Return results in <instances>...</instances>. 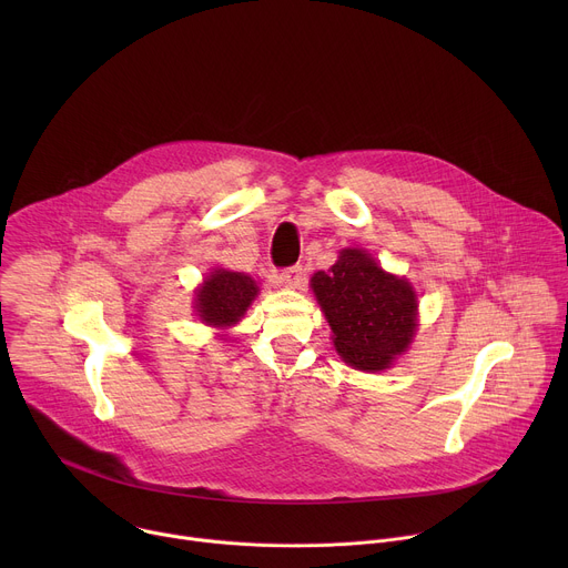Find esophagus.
Here are the masks:
<instances>
[{
  "label": "esophagus",
  "mask_w": 568,
  "mask_h": 568,
  "mask_svg": "<svg viewBox=\"0 0 568 568\" xmlns=\"http://www.w3.org/2000/svg\"><path fill=\"white\" fill-rule=\"evenodd\" d=\"M303 281H305V270H303V265H292V267H287V270L281 272V283H283L285 287H301Z\"/></svg>",
  "instance_id": "34e87169"
}]
</instances>
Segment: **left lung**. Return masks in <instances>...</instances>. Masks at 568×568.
<instances>
[{
    "label": "left lung",
    "mask_w": 568,
    "mask_h": 568,
    "mask_svg": "<svg viewBox=\"0 0 568 568\" xmlns=\"http://www.w3.org/2000/svg\"><path fill=\"white\" fill-rule=\"evenodd\" d=\"M312 290L335 333L337 353L359 371H382L409 346L416 292L386 274L371 254L344 250L333 270L316 272Z\"/></svg>",
    "instance_id": "obj_1"
}]
</instances>
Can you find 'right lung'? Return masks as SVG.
Listing matches in <instances>:
<instances>
[{
    "label": "right lung",
    "mask_w": 568,
    "mask_h": 568,
    "mask_svg": "<svg viewBox=\"0 0 568 568\" xmlns=\"http://www.w3.org/2000/svg\"><path fill=\"white\" fill-rule=\"evenodd\" d=\"M256 294L258 287L250 276L240 272L215 270L197 290L195 305L200 318L209 323V326H231V323H235L247 312Z\"/></svg>",
    "instance_id": "right-lung-1"
}]
</instances>
